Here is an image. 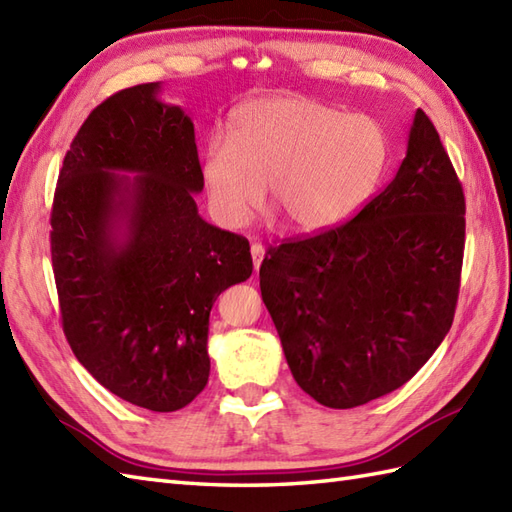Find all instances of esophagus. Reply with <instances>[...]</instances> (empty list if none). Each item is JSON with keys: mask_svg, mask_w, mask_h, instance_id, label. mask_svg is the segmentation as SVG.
I'll return each mask as SVG.
<instances>
[{"mask_svg": "<svg viewBox=\"0 0 512 512\" xmlns=\"http://www.w3.org/2000/svg\"><path fill=\"white\" fill-rule=\"evenodd\" d=\"M251 255H253V266H255V270H259L261 261H264V246H261L259 242H255V244L251 246Z\"/></svg>", "mask_w": 512, "mask_h": 512, "instance_id": "34e87169", "label": "esophagus"}]
</instances>
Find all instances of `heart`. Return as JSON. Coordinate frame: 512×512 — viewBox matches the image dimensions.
<instances>
[{
	"mask_svg": "<svg viewBox=\"0 0 512 512\" xmlns=\"http://www.w3.org/2000/svg\"><path fill=\"white\" fill-rule=\"evenodd\" d=\"M388 161V139L373 117L344 115L307 98L253 100L231 117L229 137L211 135L200 176L211 209L242 227L266 192L292 229L338 224L371 196Z\"/></svg>",
	"mask_w": 512,
	"mask_h": 512,
	"instance_id": "1",
	"label": "heart"
}]
</instances>
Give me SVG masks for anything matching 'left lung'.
<instances>
[{"label": "left lung", "mask_w": 512, "mask_h": 512, "mask_svg": "<svg viewBox=\"0 0 512 512\" xmlns=\"http://www.w3.org/2000/svg\"><path fill=\"white\" fill-rule=\"evenodd\" d=\"M465 194L421 109L395 178L353 220L270 246L259 288L307 395L347 410L417 375L454 323Z\"/></svg>", "instance_id": "8db88e82"}]
</instances>
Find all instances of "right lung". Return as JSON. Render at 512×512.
Returning a JSON list of instances; mask_svg holds the SVG:
<instances>
[{
  "label": "right lung",
  "mask_w": 512,
  "mask_h": 512,
  "mask_svg": "<svg viewBox=\"0 0 512 512\" xmlns=\"http://www.w3.org/2000/svg\"><path fill=\"white\" fill-rule=\"evenodd\" d=\"M159 91H117L89 113L58 174L50 240L78 362L133 406L174 412L207 386L211 307L253 257L246 237L200 218L194 124Z\"/></svg>",
  "instance_id": "obj_1"
}]
</instances>
